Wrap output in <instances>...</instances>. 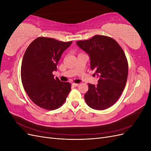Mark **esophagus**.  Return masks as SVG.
I'll return each mask as SVG.
<instances>
[{"instance_id": "esophagus-1", "label": "esophagus", "mask_w": 151, "mask_h": 151, "mask_svg": "<svg viewBox=\"0 0 151 151\" xmlns=\"http://www.w3.org/2000/svg\"><path fill=\"white\" fill-rule=\"evenodd\" d=\"M72 85L73 86H75V87H76V86H79V84H77V83H73L72 84Z\"/></svg>"}]
</instances>
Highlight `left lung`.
Here are the masks:
<instances>
[{
  "label": "left lung",
  "mask_w": 151,
  "mask_h": 151,
  "mask_svg": "<svg viewBox=\"0 0 151 151\" xmlns=\"http://www.w3.org/2000/svg\"><path fill=\"white\" fill-rule=\"evenodd\" d=\"M76 43L89 55L91 68L99 77L97 86L88 84L85 101L97 110L108 108L120 98L127 83L129 66L125 54L115 40L103 35Z\"/></svg>",
  "instance_id": "1"
}]
</instances>
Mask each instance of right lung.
<instances>
[{
    "label": "right lung",
    "mask_w": 151,
    "mask_h": 151,
    "mask_svg": "<svg viewBox=\"0 0 151 151\" xmlns=\"http://www.w3.org/2000/svg\"><path fill=\"white\" fill-rule=\"evenodd\" d=\"M72 43L39 37L26 50L21 69L22 86L31 101L40 108L57 109L70 93L71 84L54 78L52 72L57 71L62 53Z\"/></svg>",
    "instance_id": "obj_1"
}]
</instances>
